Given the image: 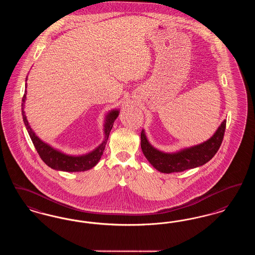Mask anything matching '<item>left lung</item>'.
I'll return each instance as SVG.
<instances>
[{"mask_svg": "<svg viewBox=\"0 0 255 255\" xmlns=\"http://www.w3.org/2000/svg\"><path fill=\"white\" fill-rule=\"evenodd\" d=\"M226 123L227 121L225 120L214 135L207 141L173 153H163L153 148L147 140L142 130L140 134L141 150L147 160L161 173H178L196 168L210 161L217 153L223 141Z\"/></svg>", "mask_w": 255, "mask_h": 255, "instance_id": "8db88e82", "label": "left lung"}]
</instances>
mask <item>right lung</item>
Instances as JSON below:
<instances>
[{"label":"right lung","mask_w":255,"mask_h":255,"mask_svg":"<svg viewBox=\"0 0 255 255\" xmlns=\"http://www.w3.org/2000/svg\"><path fill=\"white\" fill-rule=\"evenodd\" d=\"M26 80H27V77H26ZM25 96H26V90L24 91V95L21 100L22 101V103H21L22 120H23V123L26 127V130L30 135L31 140L44 163L46 164L47 166H49L52 169L58 170V171L82 172V171H87V170L91 169L99 162V160L102 157L103 151L105 149V145L108 140L109 133L112 130L114 122L119 116L118 110H113L106 117L105 124H104L105 136H104L103 142L91 153L84 154V155H80V156H72V155L65 154L58 150L53 149L51 146H49L48 144L41 141V139L35 134V132L32 131V129L29 126V123L26 120L24 110H23L24 102H25V98H26Z\"/></svg>","instance_id":"add662e5"}]
</instances>
